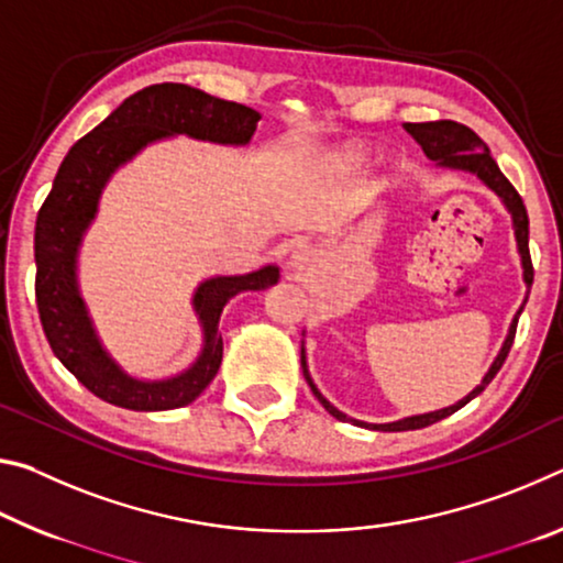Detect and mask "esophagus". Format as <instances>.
<instances>
[{
    "label": "esophagus",
    "mask_w": 563,
    "mask_h": 563,
    "mask_svg": "<svg viewBox=\"0 0 563 563\" xmlns=\"http://www.w3.org/2000/svg\"><path fill=\"white\" fill-rule=\"evenodd\" d=\"M310 257H313V253H308V250H298V253L292 255V265H296V267L308 265Z\"/></svg>",
    "instance_id": "1"
}]
</instances>
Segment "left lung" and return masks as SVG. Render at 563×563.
I'll list each match as a JSON object with an SVG mask.
<instances>
[{
	"label": "left lung",
	"mask_w": 563,
	"mask_h": 563,
	"mask_svg": "<svg viewBox=\"0 0 563 563\" xmlns=\"http://www.w3.org/2000/svg\"><path fill=\"white\" fill-rule=\"evenodd\" d=\"M404 130L408 132L410 137H413L418 145L423 147L426 157L435 159V163L443 165V167H453V169H468V173L478 175L481 180H484L490 190H494L498 198L506 202V208L511 210V218H514V230H516V243H519V253H521V263H523V280L529 285L531 290V283H533V265H531V253H529V216H526V205L521 200V195L516 192V187L506 180V175L498 169L496 159L490 157L486 142L481 140L474 130L466 128V124L461 122H453V120H435V122H406ZM523 310V308H521ZM521 310L516 313L511 330H508L506 335V343L501 347V353H498V358L490 365L488 373L481 380V386H476L471 394L459 400L456 406H449L443 410H435V413H423V416H410L404 418V421H396V423H380V426H371V423H361V421H353L355 426H368V428H376V431H416V428H426L431 423H439L443 418H449L451 413H456L459 408H463L468 404L471 398H476L481 390H484L498 371H501V365L506 361L508 351H511L514 345V338H516V323H519V316ZM302 358V368H306V355H300ZM308 376V371H306ZM308 386L313 390L316 398L323 404V408L328 410L330 416H335L338 421H351V418L343 416L341 410L333 408L328 404V400L320 396V390L313 386V380L308 378Z\"/></svg>",
	"instance_id": "1"
}]
</instances>
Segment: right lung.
Masks as SVG:
<instances>
[{
	"label": "right lung",
	"instance_id": "obj_1",
	"mask_svg": "<svg viewBox=\"0 0 563 563\" xmlns=\"http://www.w3.org/2000/svg\"><path fill=\"white\" fill-rule=\"evenodd\" d=\"M257 120L261 112L253 107L220 100L202 89L177 82L150 85L130 95L110 118L77 140L62 159L34 225V296L52 351L87 390L107 404L130 410H169L192 404L220 368L222 335L218 320L225 302L243 290H263L278 283L275 265L233 278L205 280L192 300L205 330L200 358L192 368L167 380L142 383L130 378L97 341L75 278L77 245L95 218L107 177L147 142L167 135L245 145L253 137Z\"/></svg>",
	"mask_w": 563,
	"mask_h": 563
}]
</instances>
